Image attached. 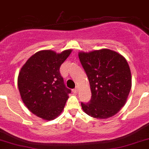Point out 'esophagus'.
<instances>
[{"label":"esophagus","mask_w":149,"mask_h":149,"mask_svg":"<svg viewBox=\"0 0 149 149\" xmlns=\"http://www.w3.org/2000/svg\"><path fill=\"white\" fill-rule=\"evenodd\" d=\"M78 91H79V86H76V88L73 90V92L74 93V94H76V93H78Z\"/></svg>","instance_id":"34e87169"}]
</instances>
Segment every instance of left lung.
Masks as SVG:
<instances>
[{
    "mask_svg": "<svg viewBox=\"0 0 149 149\" xmlns=\"http://www.w3.org/2000/svg\"><path fill=\"white\" fill-rule=\"evenodd\" d=\"M79 58L91 91V100L81 102L82 109L97 119L112 117L124 106L131 88V73L127 61L109 49L80 52Z\"/></svg>",
    "mask_w": 149,
    "mask_h": 149,
    "instance_id": "obj_1",
    "label": "left lung"
}]
</instances>
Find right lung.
Returning a JSON list of instances; mask_svg holds the SVG:
<instances>
[{"instance_id":"add662e5","label":"right lung","mask_w":149,"mask_h":149,"mask_svg":"<svg viewBox=\"0 0 149 149\" xmlns=\"http://www.w3.org/2000/svg\"><path fill=\"white\" fill-rule=\"evenodd\" d=\"M71 51H39L29 58L19 72L18 87L22 101L39 118L52 120L63 110L71 90L65 86L60 67Z\"/></svg>"}]
</instances>
